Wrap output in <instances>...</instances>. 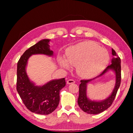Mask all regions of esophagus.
Masks as SVG:
<instances>
[{
    "instance_id": "34e87169",
    "label": "esophagus",
    "mask_w": 133,
    "mask_h": 133,
    "mask_svg": "<svg viewBox=\"0 0 133 133\" xmlns=\"http://www.w3.org/2000/svg\"><path fill=\"white\" fill-rule=\"evenodd\" d=\"M75 81L73 79H69L67 81V84H73L74 83Z\"/></svg>"
}]
</instances>
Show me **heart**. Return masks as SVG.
I'll list each match as a JSON object with an SVG mask.
<instances>
[{"label": "heart", "instance_id": "heart-1", "mask_svg": "<svg viewBox=\"0 0 133 133\" xmlns=\"http://www.w3.org/2000/svg\"><path fill=\"white\" fill-rule=\"evenodd\" d=\"M67 60L59 59L62 67L68 69L70 65L77 67L78 74L90 78L100 73L107 66L109 54L106 49L92 41H85L69 47L66 50Z\"/></svg>", "mask_w": 133, "mask_h": 133}]
</instances>
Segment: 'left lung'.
I'll return each mask as SVG.
<instances>
[{
	"instance_id": "obj_1",
	"label": "left lung",
	"mask_w": 133,
	"mask_h": 133,
	"mask_svg": "<svg viewBox=\"0 0 133 133\" xmlns=\"http://www.w3.org/2000/svg\"><path fill=\"white\" fill-rule=\"evenodd\" d=\"M111 51L112 55V58L111 62V64L108 65L101 74L93 79L80 80L81 83L79 85V94L78 103L81 109L88 114H99L109 108L114 101L120 87L121 83V60L116 55L115 51L113 49H112ZM109 70H113L116 74V85L112 94L102 101H94L90 100L87 97L86 95L87 83L102 76Z\"/></svg>"
}]
</instances>
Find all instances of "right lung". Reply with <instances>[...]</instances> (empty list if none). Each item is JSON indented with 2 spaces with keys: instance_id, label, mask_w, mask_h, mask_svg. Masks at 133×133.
Masks as SVG:
<instances>
[{
  "instance_id": "obj_1",
  "label": "right lung",
  "mask_w": 133,
  "mask_h": 133,
  "mask_svg": "<svg viewBox=\"0 0 133 133\" xmlns=\"http://www.w3.org/2000/svg\"><path fill=\"white\" fill-rule=\"evenodd\" d=\"M49 39H43L26 50L17 64V90L28 109L36 114L48 115L58 106L60 90L65 86V78L50 80L43 86H36L28 78L26 66L28 59L34 54L53 56Z\"/></svg>"
}]
</instances>
